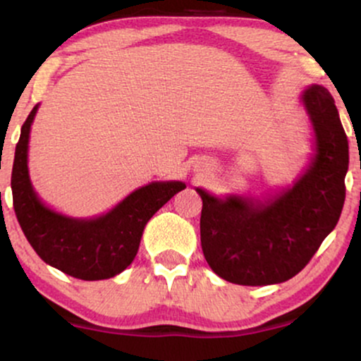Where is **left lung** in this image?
Here are the masks:
<instances>
[{
	"instance_id": "left-lung-1",
	"label": "left lung",
	"mask_w": 361,
	"mask_h": 361,
	"mask_svg": "<svg viewBox=\"0 0 361 361\" xmlns=\"http://www.w3.org/2000/svg\"><path fill=\"white\" fill-rule=\"evenodd\" d=\"M314 130L317 154L292 188L252 205L246 198L219 200L200 193V241L209 267L238 285L281 283L312 259L326 235L336 227L346 197L348 137L334 98L322 86L302 94Z\"/></svg>"
}]
</instances>
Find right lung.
Segmentation results:
<instances>
[{"mask_svg": "<svg viewBox=\"0 0 361 361\" xmlns=\"http://www.w3.org/2000/svg\"><path fill=\"white\" fill-rule=\"evenodd\" d=\"M37 109L34 106L22 126L11 171L13 209L20 227L37 255L66 275L81 280L111 279L134 261L147 221L185 190V183L163 181L142 186L111 212L91 221L52 212L37 198L28 178V134Z\"/></svg>", "mask_w": 361, "mask_h": 361, "instance_id": "obj_1", "label": "right lung"}]
</instances>
